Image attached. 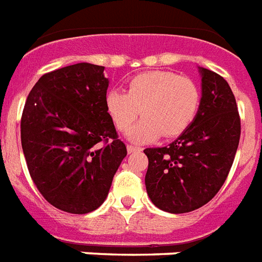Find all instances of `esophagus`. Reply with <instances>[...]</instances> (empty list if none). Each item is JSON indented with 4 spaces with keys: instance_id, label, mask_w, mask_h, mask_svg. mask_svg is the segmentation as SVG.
Wrapping results in <instances>:
<instances>
[{
    "instance_id": "1",
    "label": "esophagus",
    "mask_w": 262,
    "mask_h": 262,
    "mask_svg": "<svg viewBox=\"0 0 262 262\" xmlns=\"http://www.w3.org/2000/svg\"><path fill=\"white\" fill-rule=\"evenodd\" d=\"M126 149H127V154H135V152H140V151H141V148L133 147V145H127Z\"/></svg>"
}]
</instances>
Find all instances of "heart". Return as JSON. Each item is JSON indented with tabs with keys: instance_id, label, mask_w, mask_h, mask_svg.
Segmentation results:
<instances>
[{
	"instance_id": "b5f03b06",
	"label": "heart",
	"mask_w": 262,
	"mask_h": 262,
	"mask_svg": "<svg viewBox=\"0 0 262 262\" xmlns=\"http://www.w3.org/2000/svg\"><path fill=\"white\" fill-rule=\"evenodd\" d=\"M106 110L118 130H127L143 111L145 117L127 137L145 144L182 135L199 114L201 92L193 80L177 73L151 71L129 80L127 92L110 90L104 99Z\"/></svg>"
}]
</instances>
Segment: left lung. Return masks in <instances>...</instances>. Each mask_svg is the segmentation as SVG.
<instances>
[{
  "label": "left lung",
  "instance_id": "8db88e82",
  "mask_svg": "<svg viewBox=\"0 0 262 262\" xmlns=\"http://www.w3.org/2000/svg\"><path fill=\"white\" fill-rule=\"evenodd\" d=\"M201 104L190 126L167 147L147 148L145 187L162 211L185 213L211 201L223 186L235 158L241 119L226 80L199 68Z\"/></svg>",
  "mask_w": 262,
  "mask_h": 262
}]
</instances>
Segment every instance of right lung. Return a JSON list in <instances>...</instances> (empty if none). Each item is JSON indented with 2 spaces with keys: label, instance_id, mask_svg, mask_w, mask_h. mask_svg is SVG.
<instances>
[{
  "label": "right lung",
  "instance_id": "obj_1",
  "mask_svg": "<svg viewBox=\"0 0 262 262\" xmlns=\"http://www.w3.org/2000/svg\"><path fill=\"white\" fill-rule=\"evenodd\" d=\"M104 67L80 62L43 75L21 115L31 178L61 211L83 215L104 203L126 156L107 114Z\"/></svg>",
  "mask_w": 262,
  "mask_h": 262
}]
</instances>
